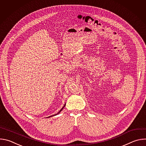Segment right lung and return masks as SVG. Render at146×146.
Returning a JSON list of instances; mask_svg holds the SVG:
<instances>
[{"label": "right lung", "mask_w": 146, "mask_h": 146, "mask_svg": "<svg viewBox=\"0 0 146 146\" xmlns=\"http://www.w3.org/2000/svg\"><path fill=\"white\" fill-rule=\"evenodd\" d=\"M65 105H66V104H65V105H64V106H63V108H62L59 111V112L58 113H56V114H54V115H51V116H49V117H48V118H50V117H52V116H54V115H57V114H59L60 113V111L62 110H63V109L65 108Z\"/></svg>", "instance_id": "1"}]
</instances>
